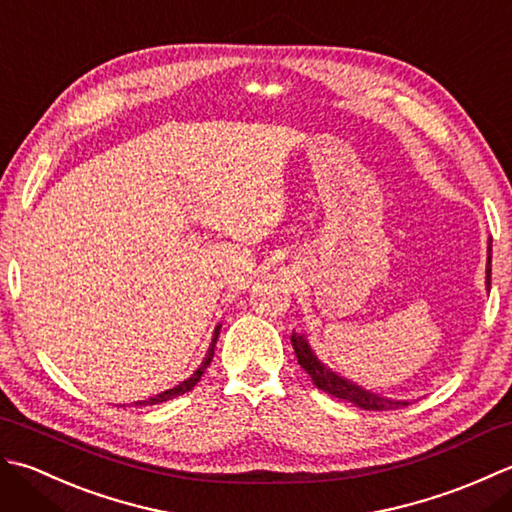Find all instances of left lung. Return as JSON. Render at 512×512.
Listing matches in <instances>:
<instances>
[{
	"label": "left lung",
	"instance_id": "obj_1",
	"mask_svg": "<svg viewBox=\"0 0 512 512\" xmlns=\"http://www.w3.org/2000/svg\"><path fill=\"white\" fill-rule=\"evenodd\" d=\"M490 260H493V247L488 243V258H486V289L488 291H490ZM291 344H294L300 367L311 375V380H314L318 389L333 395V398L356 404L364 411H391V409H400V406L411 404L409 400H393V398H387V395L373 393L369 389L360 387V384H356L353 380L344 378V375L329 369L327 364L316 356L314 349H311L305 333H296V331L291 333Z\"/></svg>",
	"mask_w": 512,
	"mask_h": 512
}]
</instances>
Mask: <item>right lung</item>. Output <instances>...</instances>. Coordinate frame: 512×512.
<instances>
[{
    "mask_svg": "<svg viewBox=\"0 0 512 512\" xmlns=\"http://www.w3.org/2000/svg\"><path fill=\"white\" fill-rule=\"evenodd\" d=\"M218 333H221V325H216V329H214V333H212L210 349H207V353H205L203 362L198 364V369H196V371L190 375V378L183 380V382H179V384H176V387H172V389H168V391H161V393L152 395V398H148V400H139V402H134V406H148V404L152 406V404H159V402H168V400L176 398V395H183V393H187V391H192V389L196 387V382L201 380V375L205 373V369L210 367V362H212V358H214V349H216Z\"/></svg>",
    "mask_w": 512,
    "mask_h": 512,
    "instance_id": "obj_1",
    "label": "right lung"
}]
</instances>
